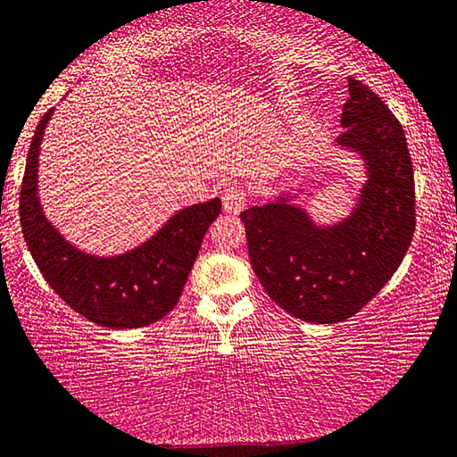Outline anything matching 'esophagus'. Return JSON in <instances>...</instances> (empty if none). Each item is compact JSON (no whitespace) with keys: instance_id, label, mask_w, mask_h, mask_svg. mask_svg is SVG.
Listing matches in <instances>:
<instances>
[{"instance_id":"1","label":"esophagus","mask_w":457,"mask_h":457,"mask_svg":"<svg viewBox=\"0 0 457 457\" xmlns=\"http://www.w3.org/2000/svg\"><path fill=\"white\" fill-rule=\"evenodd\" d=\"M221 201L223 209H226L228 213H240L245 207V193L237 185H229L228 189L223 191Z\"/></svg>"}]
</instances>
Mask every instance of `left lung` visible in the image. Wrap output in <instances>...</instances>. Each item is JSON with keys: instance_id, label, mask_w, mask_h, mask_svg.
<instances>
[{"instance_id": "8db88e82", "label": "left lung", "mask_w": 457, "mask_h": 457, "mask_svg": "<svg viewBox=\"0 0 457 457\" xmlns=\"http://www.w3.org/2000/svg\"><path fill=\"white\" fill-rule=\"evenodd\" d=\"M336 152L353 156L364 183L352 212L323 223L301 187L242 212L250 262L268 296L296 320L337 323L366 305L407 254L415 231V180L407 137L376 93L347 81Z\"/></svg>"}]
</instances>
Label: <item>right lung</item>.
Here are the masks:
<instances>
[{
  "instance_id": "right-lung-1",
  "label": "right lung",
  "mask_w": 457,
  "mask_h": 457,
  "mask_svg": "<svg viewBox=\"0 0 457 457\" xmlns=\"http://www.w3.org/2000/svg\"><path fill=\"white\" fill-rule=\"evenodd\" d=\"M53 113L36 128L20 193V223L36 266L69 307L101 328L136 329L162 320L177 305L203 236L221 212L220 197L179 209L121 254L77 248L48 220L38 195L40 146Z\"/></svg>"
}]
</instances>
